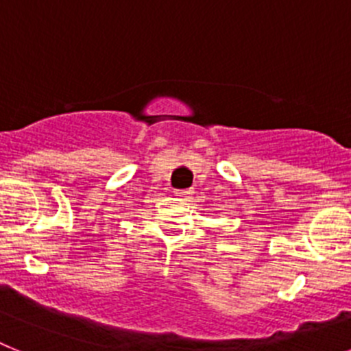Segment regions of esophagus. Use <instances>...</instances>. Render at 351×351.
I'll use <instances>...</instances> for the list:
<instances>
[{"instance_id": "1", "label": "esophagus", "mask_w": 351, "mask_h": 351, "mask_svg": "<svg viewBox=\"0 0 351 351\" xmlns=\"http://www.w3.org/2000/svg\"><path fill=\"white\" fill-rule=\"evenodd\" d=\"M191 193H193L191 190H176V195H178V197H182V198H188Z\"/></svg>"}]
</instances>
